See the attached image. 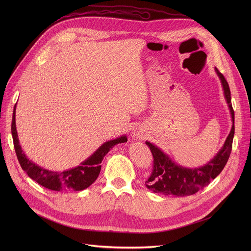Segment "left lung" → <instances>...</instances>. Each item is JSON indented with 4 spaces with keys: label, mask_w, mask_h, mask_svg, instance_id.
Wrapping results in <instances>:
<instances>
[{
    "label": "left lung",
    "mask_w": 251,
    "mask_h": 251,
    "mask_svg": "<svg viewBox=\"0 0 251 251\" xmlns=\"http://www.w3.org/2000/svg\"><path fill=\"white\" fill-rule=\"evenodd\" d=\"M217 74L222 81L225 97L229 107L232 120V127L223 148L206 165L188 169L175 164L168 155H166L157 146L146 141V145L150 148L153 158V170L151 176L145 182L146 187L157 194L175 197H187L196 194L211 180L216 178L226 165L232 149V140L234 136V111L231 105L230 89L225 76L216 68Z\"/></svg>",
    "instance_id": "left-lung-1"
}]
</instances>
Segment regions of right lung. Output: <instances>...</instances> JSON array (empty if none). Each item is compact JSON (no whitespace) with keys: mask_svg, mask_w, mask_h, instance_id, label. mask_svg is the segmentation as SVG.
Here are the masks:
<instances>
[{"mask_svg":"<svg viewBox=\"0 0 251 251\" xmlns=\"http://www.w3.org/2000/svg\"><path fill=\"white\" fill-rule=\"evenodd\" d=\"M12 136L15 151L22 169L33 181L49 190L55 192L82 191L88 188L97 178L101 170L100 164L105 155L119 143L127 142V137L125 135L105 142L88 159L82 162L80 166L63 172H53L34 164L28 160L23 152L16 128V105L13 112Z\"/></svg>","mask_w":251,"mask_h":251,"instance_id":"obj_1","label":"right lung"}]
</instances>
